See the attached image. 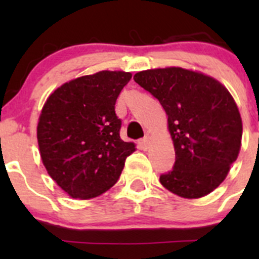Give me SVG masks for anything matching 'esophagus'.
Masks as SVG:
<instances>
[{
    "mask_svg": "<svg viewBox=\"0 0 259 259\" xmlns=\"http://www.w3.org/2000/svg\"><path fill=\"white\" fill-rule=\"evenodd\" d=\"M139 146L142 150H146L149 148V138L145 137L142 140H139Z\"/></svg>",
    "mask_w": 259,
    "mask_h": 259,
    "instance_id": "obj_1",
    "label": "esophagus"
}]
</instances>
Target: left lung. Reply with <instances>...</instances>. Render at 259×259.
I'll use <instances>...</instances> for the list:
<instances>
[{"label":"left lung","mask_w":259,"mask_h":259,"mask_svg":"<svg viewBox=\"0 0 259 259\" xmlns=\"http://www.w3.org/2000/svg\"><path fill=\"white\" fill-rule=\"evenodd\" d=\"M134 80L168 115L176 163L160 183L183 198L209 194L241 149L242 119L229 91L213 77L182 67L145 70Z\"/></svg>","instance_id":"obj_1"}]
</instances>
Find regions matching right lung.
Instances as JSON below:
<instances>
[{
	"instance_id": "add662e5",
	"label": "right lung",
	"mask_w": 259,
	"mask_h": 259,
	"mask_svg": "<svg viewBox=\"0 0 259 259\" xmlns=\"http://www.w3.org/2000/svg\"><path fill=\"white\" fill-rule=\"evenodd\" d=\"M130 72L100 71L64 83L49 96L37 125L41 159L49 176L70 197L89 199L119 179L133 143L120 138L115 114Z\"/></svg>"
}]
</instances>
